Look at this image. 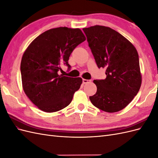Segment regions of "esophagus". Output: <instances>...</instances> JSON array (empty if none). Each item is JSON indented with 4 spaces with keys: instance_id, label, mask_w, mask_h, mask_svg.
Here are the masks:
<instances>
[{
    "instance_id": "1",
    "label": "esophagus",
    "mask_w": 158,
    "mask_h": 158,
    "mask_svg": "<svg viewBox=\"0 0 158 158\" xmlns=\"http://www.w3.org/2000/svg\"><path fill=\"white\" fill-rule=\"evenodd\" d=\"M82 81H83V84H87V83L91 82V80H86V79H83Z\"/></svg>"
}]
</instances>
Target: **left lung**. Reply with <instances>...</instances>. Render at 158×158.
Listing matches in <instances>:
<instances>
[{"label":"left lung","mask_w":158,"mask_h":158,"mask_svg":"<svg viewBox=\"0 0 158 158\" xmlns=\"http://www.w3.org/2000/svg\"><path fill=\"white\" fill-rule=\"evenodd\" d=\"M98 68L106 69V78L94 80L97 92L89 99L95 107L107 113L121 111L139 91L142 74L138 54L127 38L111 27L83 28Z\"/></svg>","instance_id":"obj_1"}]
</instances>
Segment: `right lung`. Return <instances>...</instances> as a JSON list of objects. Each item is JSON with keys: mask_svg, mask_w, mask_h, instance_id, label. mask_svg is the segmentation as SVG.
<instances>
[{"mask_svg": "<svg viewBox=\"0 0 158 158\" xmlns=\"http://www.w3.org/2000/svg\"><path fill=\"white\" fill-rule=\"evenodd\" d=\"M85 37L79 28L59 27L47 30L33 40L22 58V88L41 111L53 113L67 107L82 79L59 75L60 64L68 63L72 52Z\"/></svg>", "mask_w": 158, "mask_h": 158, "instance_id": "add662e5", "label": "right lung"}]
</instances>
